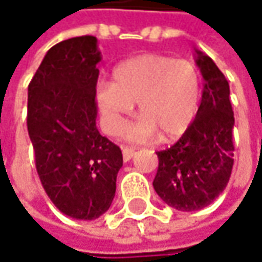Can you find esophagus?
I'll list each match as a JSON object with an SVG mask.
<instances>
[{
	"label": "esophagus",
	"mask_w": 262,
	"mask_h": 262,
	"mask_svg": "<svg viewBox=\"0 0 262 262\" xmlns=\"http://www.w3.org/2000/svg\"><path fill=\"white\" fill-rule=\"evenodd\" d=\"M133 156H135V148H129V146L123 148V160L124 162H129Z\"/></svg>",
	"instance_id": "esophagus-1"
}]
</instances>
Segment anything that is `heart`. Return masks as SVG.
<instances>
[{
    "label": "heart",
    "instance_id": "b5f03b06",
    "mask_svg": "<svg viewBox=\"0 0 262 262\" xmlns=\"http://www.w3.org/2000/svg\"><path fill=\"white\" fill-rule=\"evenodd\" d=\"M199 100L197 68L188 60L163 54L127 59L114 68L113 81L96 87L100 123L111 136L121 133L136 103L139 121L124 133L130 142H142L157 133L162 139L181 135L195 116Z\"/></svg>",
    "mask_w": 262,
    "mask_h": 262
}]
</instances>
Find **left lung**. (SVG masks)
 <instances>
[{
  "label": "left lung",
  "instance_id": "obj_1",
  "mask_svg": "<svg viewBox=\"0 0 262 262\" xmlns=\"http://www.w3.org/2000/svg\"><path fill=\"white\" fill-rule=\"evenodd\" d=\"M205 80L195 118L175 145L157 152L154 190L170 208L192 212L209 206L228 184L233 169L234 114L230 85L215 62L195 50Z\"/></svg>",
  "mask_w": 262,
  "mask_h": 262
}]
</instances>
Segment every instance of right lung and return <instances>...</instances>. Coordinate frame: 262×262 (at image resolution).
<instances>
[{
    "label": "right lung",
    "instance_id": "add662e5",
    "mask_svg": "<svg viewBox=\"0 0 262 262\" xmlns=\"http://www.w3.org/2000/svg\"><path fill=\"white\" fill-rule=\"evenodd\" d=\"M98 39L53 46L28 85V133L41 184L53 205L75 220H96L116 195L121 149L96 127Z\"/></svg>",
    "mask_w": 262,
    "mask_h": 262
}]
</instances>
